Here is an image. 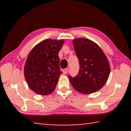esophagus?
Returning a JSON list of instances; mask_svg holds the SVG:
<instances>
[{
    "label": "esophagus",
    "mask_w": 131,
    "mask_h": 131,
    "mask_svg": "<svg viewBox=\"0 0 131 131\" xmlns=\"http://www.w3.org/2000/svg\"><path fill=\"white\" fill-rule=\"evenodd\" d=\"M63 74H66L68 72V69H65L63 70Z\"/></svg>",
    "instance_id": "34e87169"
}]
</instances>
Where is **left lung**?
Here are the masks:
<instances>
[{
    "instance_id": "8db88e82",
    "label": "left lung",
    "mask_w": 131,
    "mask_h": 131,
    "mask_svg": "<svg viewBox=\"0 0 131 131\" xmlns=\"http://www.w3.org/2000/svg\"><path fill=\"white\" fill-rule=\"evenodd\" d=\"M73 43L80 69L77 76H69L71 84L83 94L100 90L110 73V63L105 53L96 43L89 39H74Z\"/></svg>"
}]
</instances>
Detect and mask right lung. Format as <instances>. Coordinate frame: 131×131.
Here are the masks:
<instances>
[{
  "mask_svg": "<svg viewBox=\"0 0 131 131\" xmlns=\"http://www.w3.org/2000/svg\"><path fill=\"white\" fill-rule=\"evenodd\" d=\"M63 40L46 39L31 50L24 66V76L29 87L40 95L54 91L62 73L58 53Z\"/></svg>",
  "mask_w": 131,
  "mask_h": 131,
  "instance_id": "1",
  "label": "right lung"
}]
</instances>
